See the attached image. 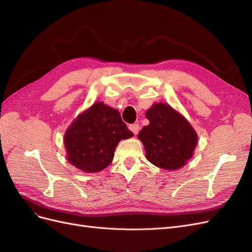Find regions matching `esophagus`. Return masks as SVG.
<instances>
[{
	"mask_svg": "<svg viewBox=\"0 0 252 252\" xmlns=\"http://www.w3.org/2000/svg\"><path fill=\"white\" fill-rule=\"evenodd\" d=\"M129 129L134 133V134H138L139 133V130H140V126L138 124H131L130 126H129Z\"/></svg>",
	"mask_w": 252,
	"mask_h": 252,
	"instance_id": "34e87169",
	"label": "esophagus"
}]
</instances>
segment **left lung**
Returning a JSON list of instances; mask_svg holds the SVG:
<instances>
[{"instance_id":"obj_1","label":"left lung","mask_w":252,"mask_h":252,"mask_svg":"<svg viewBox=\"0 0 252 252\" xmlns=\"http://www.w3.org/2000/svg\"><path fill=\"white\" fill-rule=\"evenodd\" d=\"M149 125L138 134L150 163L166 170H177L193 156L197 134L189 122L165 103L146 111Z\"/></svg>"}]
</instances>
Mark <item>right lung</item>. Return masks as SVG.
I'll return each instance as SVG.
<instances>
[{
	"label": "right lung",
	"mask_w": 252,
	"mask_h": 252,
	"mask_svg": "<svg viewBox=\"0 0 252 252\" xmlns=\"http://www.w3.org/2000/svg\"><path fill=\"white\" fill-rule=\"evenodd\" d=\"M132 135L117 109L103 102L94 103L65 132L67 159L84 172H98L112 162L120 141Z\"/></svg>",
	"instance_id": "right-lung-1"
}]
</instances>
